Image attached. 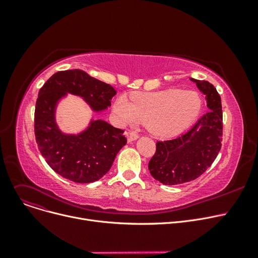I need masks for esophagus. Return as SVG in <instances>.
Instances as JSON below:
<instances>
[{"instance_id": "esophagus-1", "label": "esophagus", "mask_w": 258, "mask_h": 258, "mask_svg": "<svg viewBox=\"0 0 258 258\" xmlns=\"http://www.w3.org/2000/svg\"><path fill=\"white\" fill-rule=\"evenodd\" d=\"M125 136H126V138H127V142H128V143H132L133 141L137 140V139L139 138L138 135H137L136 133H133V132H126V133H125Z\"/></svg>"}]
</instances>
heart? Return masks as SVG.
Masks as SVG:
<instances>
[{"label": "heart", "instance_id": "obj_1", "mask_svg": "<svg viewBox=\"0 0 258 258\" xmlns=\"http://www.w3.org/2000/svg\"><path fill=\"white\" fill-rule=\"evenodd\" d=\"M201 106L202 100L198 93L169 89L134 94L132 100L125 95H120L114 101L113 114L122 125L141 121L157 136L171 137L192 123Z\"/></svg>", "mask_w": 258, "mask_h": 258}]
</instances>
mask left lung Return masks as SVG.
I'll return each mask as SVG.
<instances>
[{
    "label": "left lung",
    "instance_id": "obj_1",
    "mask_svg": "<svg viewBox=\"0 0 258 258\" xmlns=\"http://www.w3.org/2000/svg\"><path fill=\"white\" fill-rule=\"evenodd\" d=\"M190 80L205 95L209 111L182 136L157 142L148 169L154 179L164 185L196 180L211 166L222 147L223 112L220 95L208 81Z\"/></svg>",
    "mask_w": 258,
    "mask_h": 258
}]
</instances>
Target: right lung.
I'll use <instances>...</instances> for the list:
<instances>
[{
  "label": "right lung",
  "instance_id": "add662e5",
  "mask_svg": "<svg viewBox=\"0 0 258 258\" xmlns=\"http://www.w3.org/2000/svg\"><path fill=\"white\" fill-rule=\"evenodd\" d=\"M68 94L81 97L94 113H100L111 106L116 90L85 71H59L39 90L35 104V139L48 165L75 183L98 181L126 144L124 131L104 120L92 119L88 127L78 134L61 132L56 123V107Z\"/></svg>",
  "mask_w": 258,
  "mask_h": 258
}]
</instances>
